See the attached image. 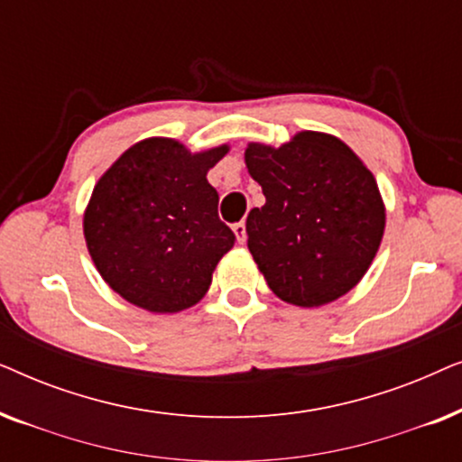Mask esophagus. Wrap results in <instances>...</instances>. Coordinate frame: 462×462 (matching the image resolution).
Segmentation results:
<instances>
[{"label": "esophagus", "mask_w": 462, "mask_h": 462, "mask_svg": "<svg viewBox=\"0 0 462 462\" xmlns=\"http://www.w3.org/2000/svg\"><path fill=\"white\" fill-rule=\"evenodd\" d=\"M233 233H236V237H237L239 244L245 242V237H248V233H245V223H244V220H239V223L233 225Z\"/></svg>", "instance_id": "obj_1"}]
</instances>
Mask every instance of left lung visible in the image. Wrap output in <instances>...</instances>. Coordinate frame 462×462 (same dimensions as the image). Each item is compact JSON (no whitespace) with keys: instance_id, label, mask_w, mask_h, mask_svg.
<instances>
[{"instance_id":"obj_1","label":"left lung","mask_w":462,"mask_h":462,"mask_svg":"<svg viewBox=\"0 0 462 462\" xmlns=\"http://www.w3.org/2000/svg\"><path fill=\"white\" fill-rule=\"evenodd\" d=\"M244 160L264 195L245 220L248 250L277 299L311 309L356 288L387 218L374 174L356 151L302 130L280 147L248 143Z\"/></svg>"}]
</instances>
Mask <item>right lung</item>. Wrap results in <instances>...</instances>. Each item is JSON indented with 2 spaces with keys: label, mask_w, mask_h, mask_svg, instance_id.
Returning <instances> with one entry per match:
<instances>
[{
  "label": "right lung",
  "mask_w": 462,
  "mask_h": 462,
  "mask_svg": "<svg viewBox=\"0 0 462 462\" xmlns=\"http://www.w3.org/2000/svg\"><path fill=\"white\" fill-rule=\"evenodd\" d=\"M226 153L229 144L191 153L174 138L151 136L100 176L84 212V237L113 292L149 313H179L204 299L236 244L206 179Z\"/></svg>",
  "instance_id": "right-lung-1"
}]
</instances>
